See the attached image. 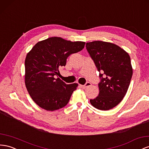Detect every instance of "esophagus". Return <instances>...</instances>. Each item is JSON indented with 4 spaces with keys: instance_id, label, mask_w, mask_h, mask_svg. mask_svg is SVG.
<instances>
[{
    "instance_id": "34e87169",
    "label": "esophagus",
    "mask_w": 149,
    "mask_h": 149,
    "mask_svg": "<svg viewBox=\"0 0 149 149\" xmlns=\"http://www.w3.org/2000/svg\"><path fill=\"white\" fill-rule=\"evenodd\" d=\"M91 85V83H90V82H86V83H85V84H84V85H81V86L84 89V88H87V87H88V86H90Z\"/></svg>"
}]
</instances>
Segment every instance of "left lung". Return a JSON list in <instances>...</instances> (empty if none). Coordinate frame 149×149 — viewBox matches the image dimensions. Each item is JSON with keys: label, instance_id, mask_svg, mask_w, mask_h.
I'll return each mask as SVG.
<instances>
[{"label": "left lung", "instance_id": "left-lung-1", "mask_svg": "<svg viewBox=\"0 0 149 149\" xmlns=\"http://www.w3.org/2000/svg\"><path fill=\"white\" fill-rule=\"evenodd\" d=\"M86 48L99 71V95L90 103L100 110L116 107L125 96L133 70L130 56L118 46L95 41L86 44Z\"/></svg>", "mask_w": 149, "mask_h": 149}]
</instances>
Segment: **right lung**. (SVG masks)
<instances>
[{"instance_id":"1","label":"right lung","mask_w":149,"mask_h":149,"mask_svg":"<svg viewBox=\"0 0 149 149\" xmlns=\"http://www.w3.org/2000/svg\"><path fill=\"white\" fill-rule=\"evenodd\" d=\"M82 41L72 42L59 37L39 41L27 53L25 60V84L33 101L47 111L65 107L77 83L67 84L58 75L59 68L65 66L71 54L81 51Z\"/></svg>"}]
</instances>
